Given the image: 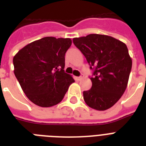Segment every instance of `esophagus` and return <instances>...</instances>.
Listing matches in <instances>:
<instances>
[{
	"label": "esophagus",
	"mask_w": 146,
	"mask_h": 146,
	"mask_svg": "<svg viewBox=\"0 0 146 146\" xmlns=\"http://www.w3.org/2000/svg\"><path fill=\"white\" fill-rule=\"evenodd\" d=\"M82 78H83V76L81 75V76H77V77H76V80H81L82 79Z\"/></svg>",
	"instance_id": "1"
}]
</instances>
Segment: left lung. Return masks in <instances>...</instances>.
Segmentation results:
<instances>
[{
  "label": "left lung",
  "instance_id": "8db88e82",
  "mask_svg": "<svg viewBox=\"0 0 146 146\" xmlns=\"http://www.w3.org/2000/svg\"><path fill=\"white\" fill-rule=\"evenodd\" d=\"M73 42L93 70L92 88L83 92L85 102L98 111L110 108L127 89L132 68L127 45L111 36L98 34L74 38Z\"/></svg>",
  "mask_w": 146,
  "mask_h": 146
}]
</instances>
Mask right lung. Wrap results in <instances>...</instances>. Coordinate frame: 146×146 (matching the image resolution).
I'll return each instance as SVG.
<instances>
[{"label":"right lung","mask_w":146,"mask_h":146,"mask_svg":"<svg viewBox=\"0 0 146 146\" xmlns=\"http://www.w3.org/2000/svg\"><path fill=\"white\" fill-rule=\"evenodd\" d=\"M70 38L44 37L23 48L13 60L14 74L29 99L43 108L61 102L74 82L64 72Z\"/></svg>","instance_id":"1"}]
</instances>
